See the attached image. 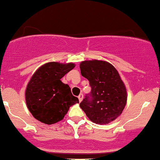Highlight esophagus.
Instances as JSON below:
<instances>
[{
	"instance_id": "34e87169",
	"label": "esophagus",
	"mask_w": 160,
	"mask_h": 160,
	"mask_svg": "<svg viewBox=\"0 0 160 160\" xmlns=\"http://www.w3.org/2000/svg\"><path fill=\"white\" fill-rule=\"evenodd\" d=\"M82 99H83V94H80L78 95V100H79V102H82Z\"/></svg>"
}]
</instances>
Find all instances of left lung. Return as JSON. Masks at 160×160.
<instances>
[{"label": "left lung", "mask_w": 160, "mask_h": 160, "mask_svg": "<svg viewBox=\"0 0 160 160\" xmlns=\"http://www.w3.org/2000/svg\"><path fill=\"white\" fill-rule=\"evenodd\" d=\"M82 75L90 82L91 91L80 103L89 119L97 124H108L122 114L128 95L118 71L105 61H84Z\"/></svg>", "instance_id": "left-lung-1"}]
</instances>
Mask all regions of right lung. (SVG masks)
Masks as SVG:
<instances>
[{
    "label": "right lung",
    "instance_id": "obj_1",
    "mask_svg": "<svg viewBox=\"0 0 160 160\" xmlns=\"http://www.w3.org/2000/svg\"><path fill=\"white\" fill-rule=\"evenodd\" d=\"M73 63L48 62L33 73L25 90V101L32 116L46 124L59 122L70 107L78 103L70 87L61 78L73 70Z\"/></svg>",
    "mask_w": 160,
    "mask_h": 160
}]
</instances>
